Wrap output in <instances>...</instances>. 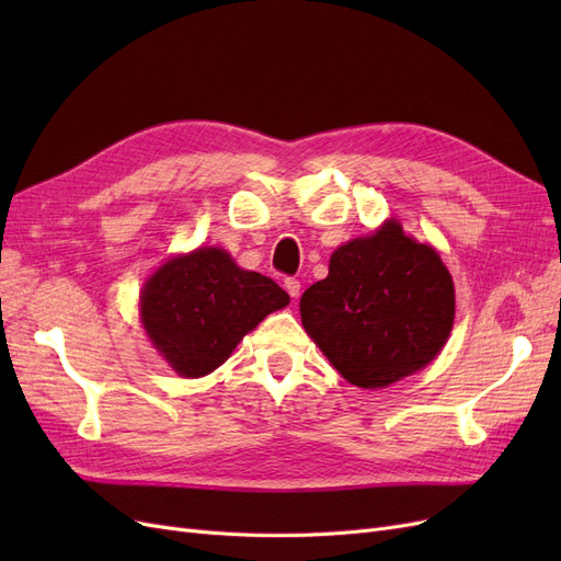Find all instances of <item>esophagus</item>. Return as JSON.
<instances>
[{
    "mask_svg": "<svg viewBox=\"0 0 561 561\" xmlns=\"http://www.w3.org/2000/svg\"><path fill=\"white\" fill-rule=\"evenodd\" d=\"M285 290H287V295H290L293 299H297L299 290H301V283L297 278H285Z\"/></svg>",
    "mask_w": 561,
    "mask_h": 561,
    "instance_id": "obj_1",
    "label": "esophagus"
}]
</instances>
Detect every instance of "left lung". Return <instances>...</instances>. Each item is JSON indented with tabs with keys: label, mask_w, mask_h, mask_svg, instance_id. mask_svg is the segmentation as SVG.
I'll use <instances>...</instances> for the list:
<instances>
[{
	"label": "left lung",
	"mask_w": 561,
	"mask_h": 561,
	"mask_svg": "<svg viewBox=\"0 0 561 561\" xmlns=\"http://www.w3.org/2000/svg\"><path fill=\"white\" fill-rule=\"evenodd\" d=\"M301 325L348 383L386 388L426 367L454 325V283L439 254L396 219L330 257L299 301Z\"/></svg>",
	"instance_id": "obj_1"
}]
</instances>
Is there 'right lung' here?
Listing matches in <instances>:
<instances>
[{
    "instance_id": "right-lung-1",
    "label": "right lung",
    "mask_w": 561,
    "mask_h": 561,
    "mask_svg": "<svg viewBox=\"0 0 561 561\" xmlns=\"http://www.w3.org/2000/svg\"><path fill=\"white\" fill-rule=\"evenodd\" d=\"M290 304L271 278L245 271L222 248H198L168 260L140 293L151 344L180 377H206L241 339Z\"/></svg>"
}]
</instances>
